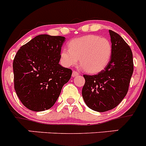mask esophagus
I'll list each match as a JSON object with an SVG mask.
<instances>
[{
    "label": "esophagus",
    "instance_id": "obj_1",
    "mask_svg": "<svg viewBox=\"0 0 146 146\" xmlns=\"http://www.w3.org/2000/svg\"><path fill=\"white\" fill-rule=\"evenodd\" d=\"M77 75H79V73L78 72H77V71H73V72H72V77H76V76H77Z\"/></svg>",
    "mask_w": 146,
    "mask_h": 146
}]
</instances>
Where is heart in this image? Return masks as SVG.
<instances>
[{
	"label": "heart",
	"mask_w": 146,
	"mask_h": 146,
	"mask_svg": "<svg viewBox=\"0 0 146 146\" xmlns=\"http://www.w3.org/2000/svg\"><path fill=\"white\" fill-rule=\"evenodd\" d=\"M68 48L61 50L62 64L66 67L74 66L80 59V65L88 73H98L110 62L112 45L109 40L98 35H87L74 38L69 43Z\"/></svg>",
	"instance_id": "obj_1"
}]
</instances>
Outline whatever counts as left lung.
Here are the masks:
<instances>
[{"mask_svg": "<svg viewBox=\"0 0 146 146\" xmlns=\"http://www.w3.org/2000/svg\"><path fill=\"white\" fill-rule=\"evenodd\" d=\"M112 54L106 67L95 75L84 74L82 94L86 105L97 112L117 107L128 91L133 72V53L128 44L113 31L109 30Z\"/></svg>", "mask_w": 146, "mask_h": 146, "instance_id": "obj_1", "label": "left lung"}]
</instances>
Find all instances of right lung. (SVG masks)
Listing matches in <instances>:
<instances>
[{
	"label": "right lung",
	"mask_w": 146,
	"mask_h": 146,
	"mask_svg": "<svg viewBox=\"0 0 146 146\" xmlns=\"http://www.w3.org/2000/svg\"><path fill=\"white\" fill-rule=\"evenodd\" d=\"M65 37L36 36L17 51L13 62L14 89L23 105L36 112L51 108L72 71L59 64Z\"/></svg>",
	"instance_id": "1"
}]
</instances>
